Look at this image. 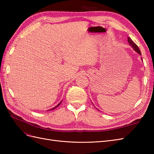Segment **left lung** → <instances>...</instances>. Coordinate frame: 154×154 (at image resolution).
Here are the masks:
<instances>
[{"instance_id": "obj_1", "label": "left lung", "mask_w": 154, "mask_h": 154, "mask_svg": "<svg viewBox=\"0 0 154 154\" xmlns=\"http://www.w3.org/2000/svg\"><path fill=\"white\" fill-rule=\"evenodd\" d=\"M128 42L129 43L130 45L131 46V47L134 49V50L135 51H136V53H137L139 55H141V51H140V50H139V48H138V46L132 40L131 38H130V37H128ZM141 60L143 61L142 57H141Z\"/></svg>"}]
</instances>
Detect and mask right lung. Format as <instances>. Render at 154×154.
Segmentation results:
<instances>
[{
	"label": "right lung",
	"mask_w": 154,
	"mask_h": 154,
	"mask_svg": "<svg viewBox=\"0 0 154 154\" xmlns=\"http://www.w3.org/2000/svg\"><path fill=\"white\" fill-rule=\"evenodd\" d=\"M61 103H62V101L61 102H60V103H58L57 106H54V107H53V109H50V110H54V109H55L56 108H57V107H58L60 104H61Z\"/></svg>",
	"instance_id": "right-lung-1"
}]
</instances>
